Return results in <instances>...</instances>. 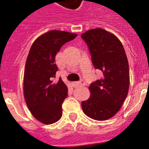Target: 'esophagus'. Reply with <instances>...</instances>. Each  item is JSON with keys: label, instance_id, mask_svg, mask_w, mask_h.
I'll list each match as a JSON object with an SVG mask.
<instances>
[{"label": "esophagus", "instance_id": "1", "mask_svg": "<svg viewBox=\"0 0 149 149\" xmlns=\"http://www.w3.org/2000/svg\"><path fill=\"white\" fill-rule=\"evenodd\" d=\"M85 81L84 80H81L79 82H73V85H74L75 87H77V86H82V85H85Z\"/></svg>", "mask_w": 149, "mask_h": 149}]
</instances>
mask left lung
<instances>
[{"label":"left lung","instance_id":"obj_1","mask_svg":"<svg viewBox=\"0 0 149 149\" xmlns=\"http://www.w3.org/2000/svg\"><path fill=\"white\" fill-rule=\"evenodd\" d=\"M91 55L94 68L103 76L91 84V96L82 102L86 116L97 121L112 118L121 109L130 85L129 64L125 49L115 35L102 28L81 35Z\"/></svg>","mask_w":149,"mask_h":149}]
</instances>
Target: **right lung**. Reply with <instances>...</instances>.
Masks as SVG:
<instances>
[{
  "mask_svg": "<svg viewBox=\"0 0 149 149\" xmlns=\"http://www.w3.org/2000/svg\"><path fill=\"white\" fill-rule=\"evenodd\" d=\"M76 33L50 31L36 40L30 49L24 73V96L31 114L40 122L50 125L62 116V103L67 97V85L59 78L55 55Z\"/></svg>",
  "mask_w": 149,
  "mask_h": 149,
  "instance_id": "obj_1",
  "label": "right lung"
}]
</instances>
